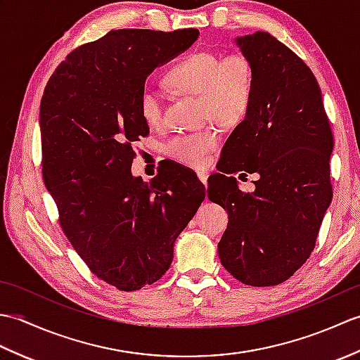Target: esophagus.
<instances>
[{"instance_id":"esophagus-1","label":"esophagus","mask_w":360,"mask_h":360,"mask_svg":"<svg viewBox=\"0 0 360 360\" xmlns=\"http://www.w3.org/2000/svg\"><path fill=\"white\" fill-rule=\"evenodd\" d=\"M198 178H200V181L202 182V184L207 187V174H205V173H198Z\"/></svg>"}]
</instances>
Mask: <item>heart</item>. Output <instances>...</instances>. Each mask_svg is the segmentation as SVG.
<instances>
[{"label": "heart", "instance_id": "b5f03b06", "mask_svg": "<svg viewBox=\"0 0 360 360\" xmlns=\"http://www.w3.org/2000/svg\"><path fill=\"white\" fill-rule=\"evenodd\" d=\"M167 82L181 93L201 96L204 116L223 125H236L246 117L254 97V68L246 53L238 51L224 56L210 51L188 53L168 70ZM139 111L148 125L162 124V96L151 85L141 89ZM218 142L219 129L210 125L172 137L167 153L181 164L202 168Z\"/></svg>", "mask_w": 360, "mask_h": 360}]
</instances>
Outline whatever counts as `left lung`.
Listing matches in <instances>:
<instances>
[{"label": "left lung", "mask_w": 360, "mask_h": 360, "mask_svg": "<svg viewBox=\"0 0 360 360\" xmlns=\"http://www.w3.org/2000/svg\"><path fill=\"white\" fill-rule=\"evenodd\" d=\"M254 68V97L209 178V200L229 213L218 255L227 272L250 286H275L314 250L333 200L334 139L322 91L307 63L269 32L236 38ZM257 172L241 193L233 176Z\"/></svg>", "instance_id": "8db88e82"}]
</instances>
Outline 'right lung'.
Instances as JSON below:
<instances>
[{
	"mask_svg": "<svg viewBox=\"0 0 360 360\" xmlns=\"http://www.w3.org/2000/svg\"><path fill=\"white\" fill-rule=\"evenodd\" d=\"M200 30H111L72 51L40 105L43 179L60 226L98 278L120 290L153 285L205 198L195 174L170 165L150 182L131 174L133 143L148 136L139 94L155 68Z\"/></svg>",
	"mask_w": 360,
	"mask_h": 360,
	"instance_id": "add662e5",
	"label": "right lung"
}]
</instances>
